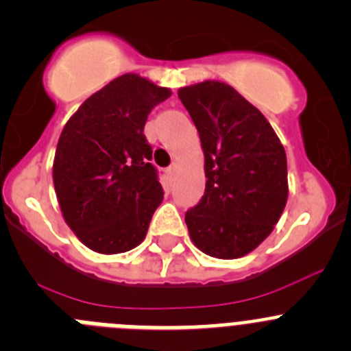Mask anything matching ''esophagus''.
<instances>
[{
  "instance_id": "34e87169",
  "label": "esophagus",
  "mask_w": 351,
  "mask_h": 351,
  "mask_svg": "<svg viewBox=\"0 0 351 351\" xmlns=\"http://www.w3.org/2000/svg\"><path fill=\"white\" fill-rule=\"evenodd\" d=\"M166 173H168V176H169V178H175V176H176V173H178V166H176V165H171V166H169V168L168 169H166Z\"/></svg>"
}]
</instances>
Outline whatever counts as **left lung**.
<instances>
[{
    "label": "left lung",
    "mask_w": 351,
    "mask_h": 351,
    "mask_svg": "<svg viewBox=\"0 0 351 351\" xmlns=\"http://www.w3.org/2000/svg\"><path fill=\"white\" fill-rule=\"evenodd\" d=\"M178 97L199 131L206 191L185 213L202 253L235 260L271 234L287 202L286 150L267 117L230 84L204 81Z\"/></svg>",
    "instance_id": "1"
}]
</instances>
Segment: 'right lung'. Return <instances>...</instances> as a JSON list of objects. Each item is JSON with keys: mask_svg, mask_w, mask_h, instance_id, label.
<instances>
[{"mask_svg": "<svg viewBox=\"0 0 351 351\" xmlns=\"http://www.w3.org/2000/svg\"><path fill=\"white\" fill-rule=\"evenodd\" d=\"M169 97L168 88L123 74L86 98L62 130L55 192L65 223L91 251L126 253L145 239L165 192L143 126Z\"/></svg>", "mask_w": 351, "mask_h": 351, "instance_id": "add662e5", "label": "right lung"}]
</instances>
